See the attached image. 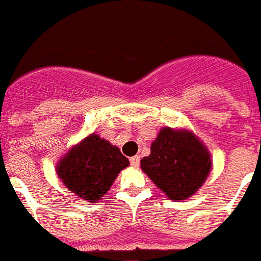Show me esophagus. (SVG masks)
Here are the masks:
<instances>
[{
  "instance_id": "obj_1",
  "label": "esophagus",
  "mask_w": 261,
  "mask_h": 261,
  "mask_svg": "<svg viewBox=\"0 0 261 261\" xmlns=\"http://www.w3.org/2000/svg\"><path fill=\"white\" fill-rule=\"evenodd\" d=\"M139 162H140L139 156H133V158H130V163L133 167H138V165H139Z\"/></svg>"
}]
</instances>
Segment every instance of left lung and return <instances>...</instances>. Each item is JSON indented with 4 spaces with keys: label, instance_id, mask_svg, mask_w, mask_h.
Returning <instances> with one entry per match:
<instances>
[{
    "label": "left lung",
    "instance_id": "8db88e82",
    "mask_svg": "<svg viewBox=\"0 0 261 261\" xmlns=\"http://www.w3.org/2000/svg\"><path fill=\"white\" fill-rule=\"evenodd\" d=\"M140 168L173 201L193 196L212 171L209 149L189 130L163 127Z\"/></svg>",
    "mask_w": 261,
    "mask_h": 261
}]
</instances>
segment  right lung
I'll use <instances>...</instances> for the list:
<instances>
[{"label": "right lung", "instance_id": "1", "mask_svg": "<svg viewBox=\"0 0 261 261\" xmlns=\"http://www.w3.org/2000/svg\"><path fill=\"white\" fill-rule=\"evenodd\" d=\"M128 164L118 147L92 134L59 160L56 173L74 194L88 202H98Z\"/></svg>", "mask_w": 261, "mask_h": 261}]
</instances>
